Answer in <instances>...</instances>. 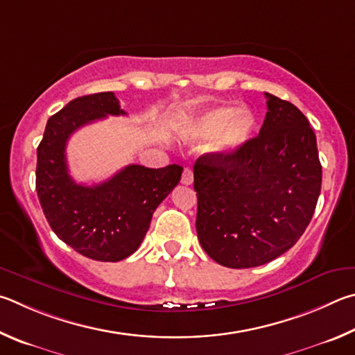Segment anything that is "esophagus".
Segmentation results:
<instances>
[{
  "label": "esophagus",
  "mask_w": 355,
  "mask_h": 355,
  "mask_svg": "<svg viewBox=\"0 0 355 355\" xmlns=\"http://www.w3.org/2000/svg\"><path fill=\"white\" fill-rule=\"evenodd\" d=\"M181 182H182L184 185H190L191 182H193V173H191L190 168H185V170H184Z\"/></svg>",
  "instance_id": "obj_1"
}]
</instances>
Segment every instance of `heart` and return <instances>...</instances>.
Returning a JSON list of instances; mask_svg holds the SVG:
<instances>
[{
    "mask_svg": "<svg viewBox=\"0 0 355 355\" xmlns=\"http://www.w3.org/2000/svg\"><path fill=\"white\" fill-rule=\"evenodd\" d=\"M254 112L241 105L220 104L206 109L196 115L187 126L184 134L190 140L215 139V148L220 153H234L251 139L256 129Z\"/></svg>",
    "mask_w": 355,
    "mask_h": 355,
    "instance_id": "obj_1",
    "label": "heart"
}]
</instances>
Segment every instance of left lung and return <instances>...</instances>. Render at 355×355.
<instances>
[{"instance_id": "8db88e82", "label": "left lung", "mask_w": 355, "mask_h": 355, "mask_svg": "<svg viewBox=\"0 0 355 355\" xmlns=\"http://www.w3.org/2000/svg\"><path fill=\"white\" fill-rule=\"evenodd\" d=\"M257 137L193 166L196 232L227 268H252L288 251L312 220L321 191L316 137L302 112L270 93Z\"/></svg>"}]
</instances>
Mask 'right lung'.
<instances>
[{
    "mask_svg": "<svg viewBox=\"0 0 355 355\" xmlns=\"http://www.w3.org/2000/svg\"><path fill=\"white\" fill-rule=\"evenodd\" d=\"M107 115H126L112 92L73 99L49 118L37 148L35 189L58 237L83 256L118 262L139 250L154 210L181 181L182 166L128 165L96 185L74 182L65 148L70 135Z\"/></svg>",
    "mask_w": 355,
    "mask_h": 355,
    "instance_id": "right-lung-1",
    "label": "right lung"
}]
</instances>
